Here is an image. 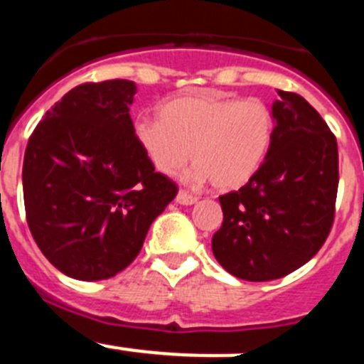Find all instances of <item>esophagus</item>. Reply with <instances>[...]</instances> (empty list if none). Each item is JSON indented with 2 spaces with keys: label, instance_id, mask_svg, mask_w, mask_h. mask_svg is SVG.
<instances>
[{
  "label": "esophagus",
  "instance_id": "34e87169",
  "mask_svg": "<svg viewBox=\"0 0 364 364\" xmlns=\"http://www.w3.org/2000/svg\"><path fill=\"white\" fill-rule=\"evenodd\" d=\"M176 200H178L179 204H183V206H190V204H196L197 200H199V197L192 196V193L181 190V192L178 193V197H176Z\"/></svg>",
  "mask_w": 364,
  "mask_h": 364
}]
</instances>
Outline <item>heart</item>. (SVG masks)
<instances>
[{
    "instance_id": "b5f03b06",
    "label": "heart",
    "mask_w": 364,
    "mask_h": 364,
    "mask_svg": "<svg viewBox=\"0 0 364 364\" xmlns=\"http://www.w3.org/2000/svg\"><path fill=\"white\" fill-rule=\"evenodd\" d=\"M276 132V117L264 101L218 90L174 97L161 115H142L133 133L158 172L178 174L192 160L193 181L217 190H236L264 164Z\"/></svg>"
}]
</instances>
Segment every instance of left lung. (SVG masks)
<instances>
[{
  "label": "left lung",
  "instance_id": "obj_1",
  "mask_svg": "<svg viewBox=\"0 0 364 364\" xmlns=\"http://www.w3.org/2000/svg\"><path fill=\"white\" fill-rule=\"evenodd\" d=\"M270 151L247 185L218 197L211 240L218 263L243 281H272L308 263L329 236L338 181L336 136L302 96L277 90Z\"/></svg>",
  "mask_w": 364,
  "mask_h": 364
}]
</instances>
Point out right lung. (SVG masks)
<instances>
[{"instance_id": "1", "label": "right lung", "mask_w": 364, "mask_h": 364, "mask_svg": "<svg viewBox=\"0 0 364 364\" xmlns=\"http://www.w3.org/2000/svg\"><path fill=\"white\" fill-rule=\"evenodd\" d=\"M129 80L83 83L37 124L23 164L28 228L65 276L100 281L124 270L178 185L154 172L129 117Z\"/></svg>"}]
</instances>
